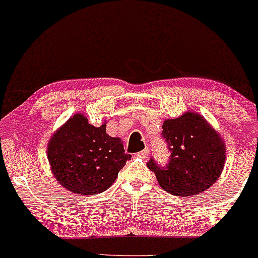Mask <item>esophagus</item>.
Segmentation results:
<instances>
[{
  "instance_id": "obj_1",
  "label": "esophagus",
  "mask_w": 258,
  "mask_h": 258,
  "mask_svg": "<svg viewBox=\"0 0 258 258\" xmlns=\"http://www.w3.org/2000/svg\"><path fill=\"white\" fill-rule=\"evenodd\" d=\"M140 157H144V159H147V157H149V155H150V149L149 147H146V149H144L142 150V151H140L139 154Z\"/></svg>"
}]
</instances>
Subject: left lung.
I'll list each match as a JSON object with an SVG mask.
<instances>
[{
  "mask_svg": "<svg viewBox=\"0 0 258 258\" xmlns=\"http://www.w3.org/2000/svg\"><path fill=\"white\" fill-rule=\"evenodd\" d=\"M162 137L171 154L169 162L160 166L150 159L147 167L165 191L176 197L196 196L218 180L226 161V145L204 117L185 112L166 119Z\"/></svg>",
  "mask_w": 258,
  "mask_h": 258,
  "instance_id": "1",
  "label": "left lung"
}]
</instances>
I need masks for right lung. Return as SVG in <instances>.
<instances>
[{
	"label": "right lung",
	"mask_w": 258,
	"mask_h": 258,
	"mask_svg": "<svg viewBox=\"0 0 258 258\" xmlns=\"http://www.w3.org/2000/svg\"><path fill=\"white\" fill-rule=\"evenodd\" d=\"M130 159L121 140L106 134V123L94 127L81 113L62 124L47 145V160L59 184L83 196L108 189Z\"/></svg>",
	"instance_id": "add662e5"
}]
</instances>
